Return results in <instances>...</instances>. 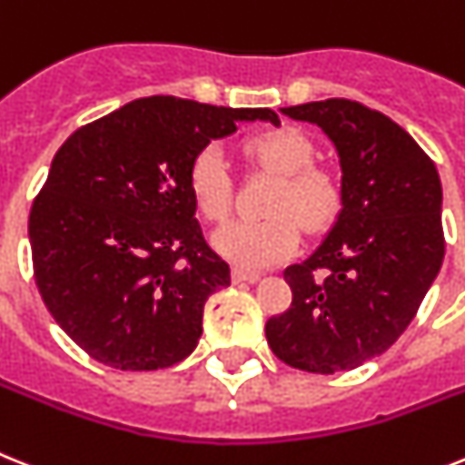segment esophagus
Wrapping results in <instances>:
<instances>
[{"instance_id":"34e87169","label":"esophagus","mask_w":465,"mask_h":465,"mask_svg":"<svg viewBox=\"0 0 465 465\" xmlns=\"http://www.w3.org/2000/svg\"><path fill=\"white\" fill-rule=\"evenodd\" d=\"M232 279H233V284H255L260 279L258 272H248V270H236L232 272Z\"/></svg>"}]
</instances>
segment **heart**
<instances>
[{"mask_svg": "<svg viewBox=\"0 0 465 465\" xmlns=\"http://www.w3.org/2000/svg\"><path fill=\"white\" fill-rule=\"evenodd\" d=\"M241 153L258 167L279 173L267 198L265 220H239L214 233V248L245 270H262L292 258L301 245V224L324 232L343 207L341 176L327 164L312 162L315 145L293 126L262 128L245 135ZM186 186L195 210L210 224L229 217L233 183L217 145H203L191 157Z\"/></svg>", "mask_w": 465, "mask_h": 465, "instance_id": "1", "label": "heart"}]
</instances>
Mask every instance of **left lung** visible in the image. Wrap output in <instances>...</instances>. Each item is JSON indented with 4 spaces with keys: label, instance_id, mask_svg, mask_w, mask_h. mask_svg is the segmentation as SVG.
<instances>
[{
    "label": "left lung",
    "instance_id": "8db88e82",
    "mask_svg": "<svg viewBox=\"0 0 465 465\" xmlns=\"http://www.w3.org/2000/svg\"><path fill=\"white\" fill-rule=\"evenodd\" d=\"M282 112L330 135L343 207L318 251L284 270L293 301L265 337L286 365L331 375L384 353L416 318L444 260L440 173L399 124L356 100Z\"/></svg>",
    "mask_w": 465,
    "mask_h": 465
}]
</instances>
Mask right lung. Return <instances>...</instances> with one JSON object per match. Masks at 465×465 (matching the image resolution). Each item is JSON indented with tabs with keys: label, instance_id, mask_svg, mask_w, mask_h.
Listing matches in <instances>:
<instances>
[{
	"label": "right lung",
	"instance_id": "right-lung-1",
	"mask_svg": "<svg viewBox=\"0 0 465 465\" xmlns=\"http://www.w3.org/2000/svg\"><path fill=\"white\" fill-rule=\"evenodd\" d=\"M252 119L279 124L272 109L141 97L56 150L30 207L33 277L56 324L97 363L160 370L193 353L205 301L232 284V270L195 220L188 162Z\"/></svg>",
	"mask_w": 465,
	"mask_h": 465
}]
</instances>
